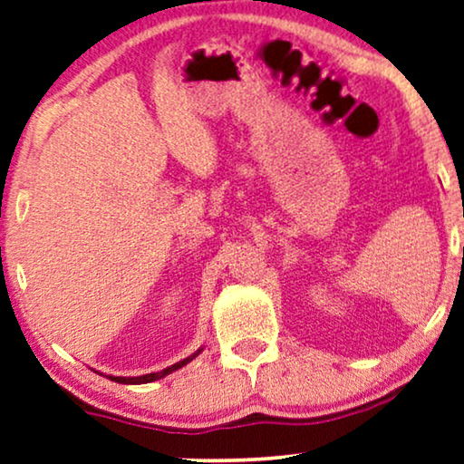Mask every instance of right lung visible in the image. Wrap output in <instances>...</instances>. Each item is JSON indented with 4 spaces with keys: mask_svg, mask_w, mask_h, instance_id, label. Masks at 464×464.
Segmentation results:
<instances>
[{
    "mask_svg": "<svg viewBox=\"0 0 464 464\" xmlns=\"http://www.w3.org/2000/svg\"><path fill=\"white\" fill-rule=\"evenodd\" d=\"M202 350H204V348H199L198 352H193L191 356L183 358V361H179L177 364H172V366H169V369H164V371H160V372H150V375H141V377H112V375H108V379H112V382H116V383H127V385H140V383H151V382H158V379H162V377H166V375H170L172 371H179V369H181V366H185L188 362H191L193 358H196Z\"/></svg>",
    "mask_w": 464,
    "mask_h": 464,
    "instance_id": "1",
    "label": "right lung"
}]
</instances>
